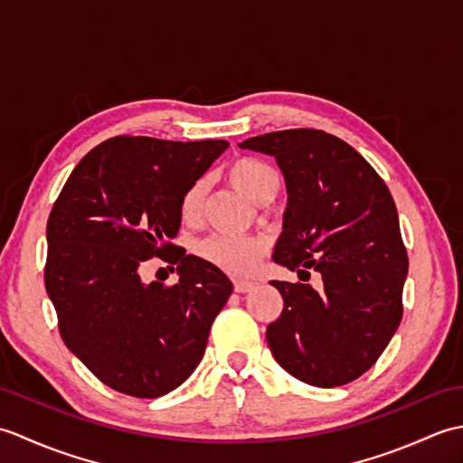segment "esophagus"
Here are the masks:
<instances>
[{
	"label": "esophagus",
	"instance_id": "34e87169",
	"mask_svg": "<svg viewBox=\"0 0 463 463\" xmlns=\"http://www.w3.org/2000/svg\"><path fill=\"white\" fill-rule=\"evenodd\" d=\"M254 287H257V282L254 280H242V279L234 280V290L237 292H250Z\"/></svg>",
	"mask_w": 463,
	"mask_h": 463
}]
</instances>
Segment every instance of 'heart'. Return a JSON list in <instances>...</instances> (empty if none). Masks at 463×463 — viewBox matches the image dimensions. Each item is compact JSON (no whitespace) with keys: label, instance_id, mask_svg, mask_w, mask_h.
<instances>
[{"label":"heart","instance_id":"obj_1","mask_svg":"<svg viewBox=\"0 0 463 463\" xmlns=\"http://www.w3.org/2000/svg\"><path fill=\"white\" fill-rule=\"evenodd\" d=\"M226 176L232 183V186L247 194L250 201L260 203L267 199L269 194H274L279 189V176L274 173L269 163L254 156H242L231 163ZM206 184L203 179L194 181L189 189L184 191L181 199V216L184 221H193L199 216L201 206L204 201ZM201 257L214 264L216 269H221L234 277H244L250 274L264 254V242L260 239L250 237H226V234H213L206 241L201 242L199 247Z\"/></svg>","mask_w":463,"mask_h":463}]
</instances>
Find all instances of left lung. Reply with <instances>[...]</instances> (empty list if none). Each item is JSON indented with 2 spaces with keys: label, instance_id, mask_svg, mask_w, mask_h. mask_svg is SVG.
<instances>
[{
  "label": "left lung",
  "instance_id": "1",
  "mask_svg": "<svg viewBox=\"0 0 463 463\" xmlns=\"http://www.w3.org/2000/svg\"><path fill=\"white\" fill-rule=\"evenodd\" d=\"M239 146L274 156L287 184L272 260L298 277H322L320 290L272 280L284 300L267 328L274 360L310 386L356 380L402 320L408 254L386 183L348 143L317 129L267 133Z\"/></svg>",
  "mask_w": 463,
  "mask_h": 463
}]
</instances>
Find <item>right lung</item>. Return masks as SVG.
Returning <instances> with one entry per match:
<instances>
[{
  "label": "right lung",
  "instance_id": "right-lung-1",
  "mask_svg": "<svg viewBox=\"0 0 463 463\" xmlns=\"http://www.w3.org/2000/svg\"><path fill=\"white\" fill-rule=\"evenodd\" d=\"M226 141L113 137L87 153L47 221L45 290L65 346L107 386L159 398L191 376L232 282L176 249L181 199ZM153 256L180 282L140 280Z\"/></svg>",
  "mask_w": 463,
  "mask_h": 463
}]
</instances>
